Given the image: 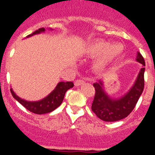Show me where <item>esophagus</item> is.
<instances>
[{"mask_svg":"<svg viewBox=\"0 0 155 155\" xmlns=\"http://www.w3.org/2000/svg\"><path fill=\"white\" fill-rule=\"evenodd\" d=\"M84 81H82V80H76V81H74V85L75 86H80L81 84H84Z\"/></svg>","mask_w":155,"mask_h":155,"instance_id":"34e87169","label":"esophagus"}]
</instances>
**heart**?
<instances>
[{
	"label": "heart",
	"instance_id": "obj_1",
	"mask_svg": "<svg viewBox=\"0 0 155 155\" xmlns=\"http://www.w3.org/2000/svg\"><path fill=\"white\" fill-rule=\"evenodd\" d=\"M124 46L120 43H110L97 41L89 45L85 48V52L91 56H97L93 63L95 71H104L122 54Z\"/></svg>",
	"mask_w": 155,
	"mask_h": 155
}]
</instances>
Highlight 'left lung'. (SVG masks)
I'll list each match as a JSON object with an SVG mask.
<instances>
[{"instance_id": "obj_1", "label": "left lung", "mask_w": 155, "mask_h": 155, "mask_svg": "<svg viewBox=\"0 0 155 155\" xmlns=\"http://www.w3.org/2000/svg\"><path fill=\"white\" fill-rule=\"evenodd\" d=\"M136 61L142 64L136 80L129 91L122 96L113 98L104 90L103 81H99L93 84L95 89V95L92 103V111L101 120L107 122H114L123 120L132 112L137 102L142 94L144 85L145 62L140 52L137 53Z\"/></svg>"}]
</instances>
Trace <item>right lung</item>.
Returning <instances> with one entry per match:
<instances>
[{
  "label": "right lung",
  "mask_w": 155,
  "mask_h": 155,
  "mask_svg": "<svg viewBox=\"0 0 155 155\" xmlns=\"http://www.w3.org/2000/svg\"><path fill=\"white\" fill-rule=\"evenodd\" d=\"M45 31V29L40 28L31 35H27L26 37H31L32 35L40 34ZM73 86H74L73 82H70V81L59 82L54 91H51V93L48 94L46 97L43 98L42 100H40L38 101H28L23 100L15 94L12 90V88L11 89V92H12V96L29 111L37 114H43L50 113L59 107L64 100L65 92Z\"/></svg>",
  "instance_id": "add662e5"
}]
</instances>
